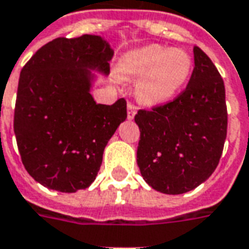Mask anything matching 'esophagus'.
<instances>
[{"label": "esophagus", "instance_id": "1", "mask_svg": "<svg viewBox=\"0 0 249 249\" xmlns=\"http://www.w3.org/2000/svg\"><path fill=\"white\" fill-rule=\"evenodd\" d=\"M126 109H128V119H133L135 117V114H136V110H137V107L133 104V102H128L126 104Z\"/></svg>", "mask_w": 249, "mask_h": 249}]
</instances>
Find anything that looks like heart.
<instances>
[{
  "label": "heart",
  "mask_w": 249,
  "mask_h": 249,
  "mask_svg": "<svg viewBox=\"0 0 249 249\" xmlns=\"http://www.w3.org/2000/svg\"><path fill=\"white\" fill-rule=\"evenodd\" d=\"M191 58L183 50H167L159 44L130 52L123 64L126 78H140L137 95L145 104H160L173 98L191 72Z\"/></svg>",
  "instance_id": "heart-1"
}]
</instances>
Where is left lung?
<instances>
[{"instance_id":"1","label":"left lung","mask_w":249,"mask_h":249,"mask_svg":"<svg viewBox=\"0 0 249 249\" xmlns=\"http://www.w3.org/2000/svg\"><path fill=\"white\" fill-rule=\"evenodd\" d=\"M137 164L155 190L183 194L209 178L227 139L225 86L213 62L194 47V70L173 101L140 109Z\"/></svg>"}]
</instances>
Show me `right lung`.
Wrapping results in <instances>:
<instances>
[{
    "label": "right lung",
    "mask_w": 249,
    "mask_h": 249,
    "mask_svg": "<svg viewBox=\"0 0 249 249\" xmlns=\"http://www.w3.org/2000/svg\"><path fill=\"white\" fill-rule=\"evenodd\" d=\"M113 51L94 35L58 37L22 67L15 107L22 164L39 183L74 193L94 182L109 139L126 119V101L95 104L89 69L107 72Z\"/></svg>",
    "instance_id": "add662e5"
}]
</instances>
